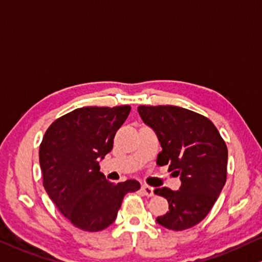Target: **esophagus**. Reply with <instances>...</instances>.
Returning a JSON list of instances; mask_svg holds the SVG:
<instances>
[{"label":"esophagus","instance_id":"obj_1","mask_svg":"<svg viewBox=\"0 0 262 262\" xmlns=\"http://www.w3.org/2000/svg\"><path fill=\"white\" fill-rule=\"evenodd\" d=\"M142 192H143V194L146 195V196L154 195V188H152L151 186H148V185H143Z\"/></svg>","mask_w":262,"mask_h":262}]
</instances>
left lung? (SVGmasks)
<instances>
[{
  "label": "left lung",
  "mask_w": 262,
  "mask_h": 262,
  "mask_svg": "<svg viewBox=\"0 0 262 262\" xmlns=\"http://www.w3.org/2000/svg\"><path fill=\"white\" fill-rule=\"evenodd\" d=\"M143 122L162 146L157 163L180 177L178 191L156 188L168 201V212L156 219L173 231L193 227L211 211L227 174V146L210 119L173 105L138 106Z\"/></svg>",
  "instance_id": "left-lung-1"
}]
</instances>
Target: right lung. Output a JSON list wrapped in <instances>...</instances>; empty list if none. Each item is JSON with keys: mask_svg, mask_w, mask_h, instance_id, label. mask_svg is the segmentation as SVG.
I'll list each match as a JSON object with an SVG mask.
<instances>
[{"mask_svg": "<svg viewBox=\"0 0 262 262\" xmlns=\"http://www.w3.org/2000/svg\"><path fill=\"white\" fill-rule=\"evenodd\" d=\"M131 107H79L56 119L39 146L43 186L59 212L83 231L98 232L117 218L124 195L140 188L137 180L107 182L99 159L114 147V138Z\"/></svg>", "mask_w": 262, "mask_h": 262, "instance_id": "obj_1", "label": "right lung"}]
</instances>
